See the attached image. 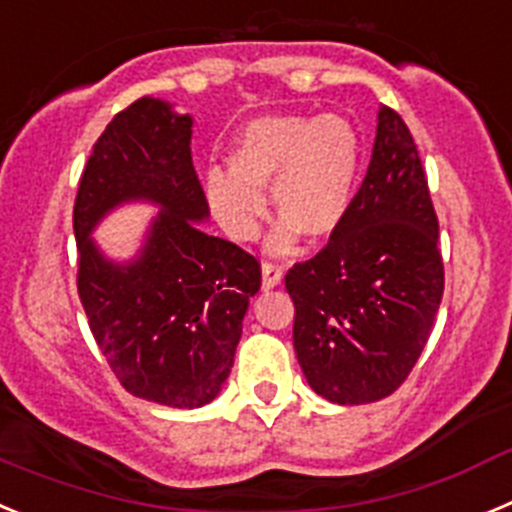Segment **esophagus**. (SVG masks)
<instances>
[{"label": "esophagus", "mask_w": 512, "mask_h": 512, "mask_svg": "<svg viewBox=\"0 0 512 512\" xmlns=\"http://www.w3.org/2000/svg\"><path fill=\"white\" fill-rule=\"evenodd\" d=\"M280 280H283V267L275 262H262V288H278Z\"/></svg>", "instance_id": "34e87169"}]
</instances>
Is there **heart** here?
I'll return each instance as SVG.
<instances>
[{"label":"heart","mask_w":512,"mask_h":512,"mask_svg":"<svg viewBox=\"0 0 512 512\" xmlns=\"http://www.w3.org/2000/svg\"><path fill=\"white\" fill-rule=\"evenodd\" d=\"M362 142L339 114H270L250 122L234 140L229 170L209 168L204 193L216 222L237 242L257 234L270 191L278 227L270 250L288 252L298 234L308 242L334 237L354 206Z\"/></svg>","instance_id":"heart-1"}]
</instances>
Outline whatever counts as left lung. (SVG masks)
<instances>
[{"label": "left lung", "instance_id": "obj_1", "mask_svg": "<svg viewBox=\"0 0 512 512\" xmlns=\"http://www.w3.org/2000/svg\"><path fill=\"white\" fill-rule=\"evenodd\" d=\"M293 347L313 393L339 405L388 398L428 342L441 296L439 222L416 142L380 107L367 176L347 222L285 275Z\"/></svg>", "mask_w": 512, "mask_h": 512}]
</instances>
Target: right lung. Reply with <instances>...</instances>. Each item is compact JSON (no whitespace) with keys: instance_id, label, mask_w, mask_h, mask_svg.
I'll return each instance as SVG.
<instances>
[{"instance_id":"1","label":"right lung","mask_w":512,"mask_h":512,"mask_svg":"<svg viewBox=\"0 0 512 512\" xmlns=\"http://www.w3.org/2000/svg\"><path fill=\"white\" fill-rule=\"evenodd\" d=\"M191 135V114L137 99L96 140L73 206L78 296L91 334L127 393L170 408H201L222 393L260 290V262L201 227L209 204ZM132 200L159 214L138 255L112 261L90 234Z\"/></svg>"}]
</instances>
